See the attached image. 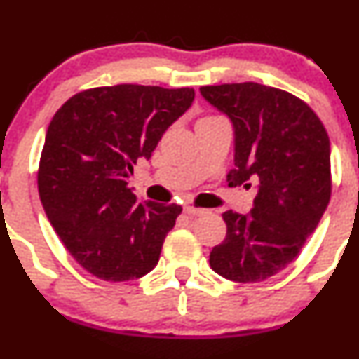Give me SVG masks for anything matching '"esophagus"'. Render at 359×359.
Here are the masks:
<instances>
[{
  "mask_svg": "<svg viewBox=\"0 0 359 359\" xmlns=\"http://www.w3.org/2000/svg\"><path fill=\"white\" fill-rule=\"evenodd\" d=\"M184 212H186L187 215L198 217V215H203V213H206V210L196 208V206H193V205H186V206H184Z\"/></svg>",
  "mask_w": 359,
  "mask_h": 359,
  "instance_id": "1",
  "label": "esophagus"
}]
</instances>
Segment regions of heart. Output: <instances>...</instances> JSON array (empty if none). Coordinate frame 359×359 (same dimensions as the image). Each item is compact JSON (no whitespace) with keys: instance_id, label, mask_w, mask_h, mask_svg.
Segmentation results:
<instances>
[{"instance_id":"b5f03b06","label":"heart","mask_w":359,"mask_h":359,"mask_svg":"<svg viewBox=\"0 0 359 359\" xmlns=\"http://www.w3.org/2000/svg\"><path fill=\"white\" fill-rule=\"evenodd\" d=\"M206 118H210V116H206Z\"/></svg>"}]
</instances>
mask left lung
Here are the masks:
<instances>
[{
  "mask_svg": "<svg viewBox=\"0 0 359 359\" xmlns=\"http://www.w3.org/2000/svg\"><path fill=\"white\" fill-rule=\"evenodd\" d=\"M200 92L234 125L229 186L259 180L250 213H222L226 240L210 252V266L227 280L264 281L295 260L327 210L330 139L316 112L285 90L245 81Z\"/></svg>",
  "mask_w": 359,
  "mask_h": 359,
  "instance_id": "left-lung-1",
  "label": "left lung"
}]
</instances>
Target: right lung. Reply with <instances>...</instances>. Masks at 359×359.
<instances>
[{
  "label": "right lung",
  "instance_id": "add662e5",
  "mask_svg": "<svg viewBox=\"0 0 359 359\" xmlns=\"http://www.w3.org/2000/svg\"><path fill=\"white\" fill-rule=\"evenodd\" d=\"M193 100V88L97 86L72 95L50 121L39 198L72 259L99 280L142 278L158 264L182 206L137 201L128 179Z\"/></svg>",
  "mask_w": 359,
  "mask_h": 359
}]
</instances>
